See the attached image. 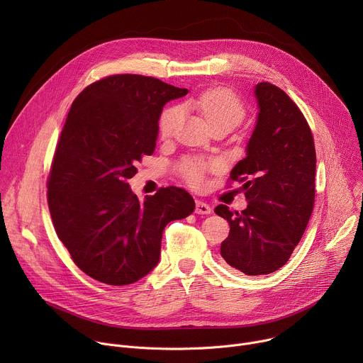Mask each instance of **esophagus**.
<instances>
[{"label": "esophagus", "mask_w": 363, "mask_h": 363, "mask_svg": "<svg viewBox=\"0 0 363 363\" xmlns=\"http://www.w3.org/2000/svg\"><path fill=\"white\" fill-rule=\"evenodd\" d=\"M211 206L206 203V202H203V201H201V199H198L196 201V206H195V213L196 214H201V216H206V214H211Z\"/></svg>", "instance_id": "34e87169"}]
</instances>
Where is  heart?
Listing matches in <instances>:
<instances>
[{"mask_svg":"<svg viewBox=\"0 0 363 363\" xmlns=\"http://www.w3.org/2000/svg\"><path fill=\"white\" fill-rule=\"evenodd\" d=\"M185 106L199 112L211 128L218 126H237L244 115L245 108L242 101L228 89L216 87L205 90L199 96L189 99ZM182 118V109L179 106H171L165 109L160 119V133L162 138H169L174 135L179 121ZM205 164L198 158H185L179 164V172L182 178L191 185H199L203 179Z\"/></svg>","mask_w":363,"mask_h":363,"instance_id":"1","label":"heart"}]
</instances>
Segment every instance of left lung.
I'll return each instance as SVG.
<instances>
[{
	"label": "left lung",
	"mask_w": 363,
	"mask_h": 363,
	"mask_svg": "<svg viewBox=\"0 0 363 363\" xmlns=\"http://www.w3.org/2000/svg\"><path fill=\"white\" fill-rule=\"evenodd\" d=\"M254 94L258 116L247 157L230 175L244 182L248 205L241 213L223 203L216 208L230 224L221 255L247 276L270 274L287 263L313 211L316 175L313 135L296 103L267 82Z\"/></svg>",
	"instance_id": "obj_1"
}]
</instances>
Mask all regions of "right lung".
<instances>
[{
	"label": "right lung",
	"instance_id": "1",
	"mask_svg": "<svg viewBox=\"0 0 363 363\" xmlns=\"http://www.w3.org/2000/svg\"><path fill=\"white\" fill-rule=\"evenodd\" d=\"M186 93L155 77L115 74L73 101L47 181L48 210L74 264L97 281L145 277L160 262L164 228L195 208L182 188L139 201L128 184L157 146L165 103Z\"/></svg>",
	"mask_w": 363,
	"mask_h": 363
}]
</instances>
